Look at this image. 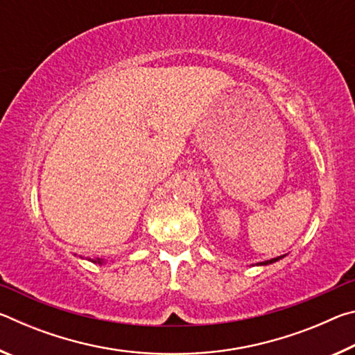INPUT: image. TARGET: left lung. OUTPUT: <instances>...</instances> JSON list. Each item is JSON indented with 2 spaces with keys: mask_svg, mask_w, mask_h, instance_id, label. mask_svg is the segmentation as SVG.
<instances>
[{
  "mask_svg": "<svg viewBox=\"0 0 355 355\" xmlns=\"http://www.w3.org/2000/svg\"><path fill=\"white\" fill-rule=\"evenodd\" d=\"M282 257H277V258H272V260H268V261H261L260 264H269V263H274V261H277V260H280Z\"/></svg>",
  "mask_w": 355,
  "mask_h": 355,
  "instance_id": "1",
  "label": "left lung"
}]
</instances>
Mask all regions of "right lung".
Listing matches in <instances>:
<instances>
[{"instance_id": "1", "label": "right lung", "mask_w": 355, "mask_h": 355, "mask_svg": "<svg viewBox=\"0 0 355 355\" xmlns=\"http://www.w3.org/2000/svg\"><path fill=\"white\" fill-rule=\"evenodd\" d=\"M92 261L94 263H103V260H101V258H92Z\"/></svg>"}]
</instances>
